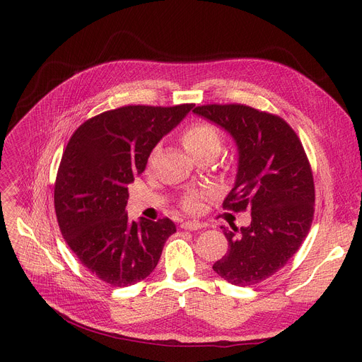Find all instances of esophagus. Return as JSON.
<instances>
[{
	"instance_id": "34e87169",
	"label": "esophagus",
	"mask_w": 362,
	"mask_h": 362,
	"mask_svg": "<svg viewBox=\"0 0 362 362\" xmlns=\"http://www.w3.org/2000/svg\"><path fill=\"white\" fill-rule=\"evenodd\" d=\"M180 227L182 229H185V230H198V229H202L204 227V224L202 223H199V221H183L182 224H180Z\"/></svg>"
}]
</instances>
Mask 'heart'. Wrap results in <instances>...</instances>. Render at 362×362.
<instances>
[{"label": "heart", "mask_w": 362, "mask_h": 362, "mask_svg": "<svg viewBox=\"0 0 362 362\" xmlns=\"http://www.w3.org/2000/svg\"><path fill=\"white\" fill-rule=\"evenodd\" d=\"M182 144L187 152L198 160L208 152H218L221 146V133L217 126L208 122H194L189 124L182 133ZM202 195L191 194L187 195L182 205L186 211L195 213L201 208Z\"/></svg>", "instance_id": "1"}]
</instances>
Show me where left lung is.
<instances>
[{
	"label": "left lung",
	"mask_w": 362,
	"mask_h": 362,
	"mask_svg": "<svg viewBox=\"0 0 362 362\" xmlns=\"http://www.w3.org/2000/svg\"><path fill=\"white\" fill-rule=\"evenodd\" d=\"M194 112L230 133L239 151L224 210H251V224L221 227L229 250L213 270L236 286L277 273L298 252L314 218V177L295 130L281 117L243 104H208Z\"/></svg>",
	"instance_id": "8db88e82"
}]
</instances>
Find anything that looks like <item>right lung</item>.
<instances>
[{
	"instance_id": "1",
	"label": "right lung",
	"mask_w": 362,
	"mask_h": 362,
	"mask_svg": "<svg viewBox=\"0 0 362 362\" xmlns=\"http://www.w3.org/2000/svg\"><path fill=\"white\" fill-rule=\"evenodd\" d=\"M194 104L126 105L88 119L71 135L54 186V208L69 248L93 276L124 288L157 267L170 218L130 221L127 186L142 175L151 151Z\"/></svg>"
}]
</instances>
